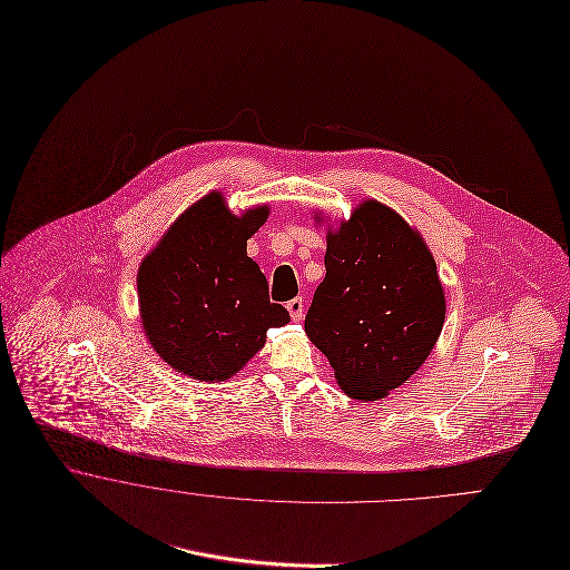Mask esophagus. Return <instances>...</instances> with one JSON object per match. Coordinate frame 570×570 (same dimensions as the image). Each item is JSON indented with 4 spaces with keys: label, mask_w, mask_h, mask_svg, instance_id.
<instances>
[{
    "label": "esophagus",
    "mask_w": 570,
    "mask_h": 570,
    "mask_svg": "<svg viewBox=\"0 0 570 570\" xmlns=\"http://www.w3.org/2000/svg\"><path fill=\"white\" fill-rule=\"evenodd\" d=\"M286 308H288L293 322H302V317H304V302H302V297L291 299V302L286 304Z\"/></svg>",
    "instance_id": "34e87169"
}]
</instances>
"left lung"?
<instances>
[{
	"mask_svg": "<svg viewBox=\"0 0 570 570\" xmlns=\"http://www.w3.org/2000/svg\"><path fill=\"white\" fill-rule=\"evenodd\" d=\"M326 277L306 315V335L343 392L376 401L430 356L445 324L436 262L394 209L365 200L326 235Z\"/></svg>",
	"mask_w": 570,
	"mask_h": 570,
	"instance_id": "obj_1",
	"label": "left lung"
}]
</instances>
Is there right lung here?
I'll list each match as a JSON object with an SVG mask.
<instances>
[{"instance_id":"1","label":"right lung","mask_w":570,"mask_h":570,"mask_svg":"<svg viewBox=\"0 0 570 570\" xmlns=\"http://www.w3.org/2000/svg\"><path fill=\"white\" fill-rule=\"evenodd\" d=\"M268 207L242 216L212 191L194 203L140 262L142 331L176 372L198 381H227L266 343V331L291 322L268 299V282L246 255V239Z\"/></svg>"}]
</instances>
